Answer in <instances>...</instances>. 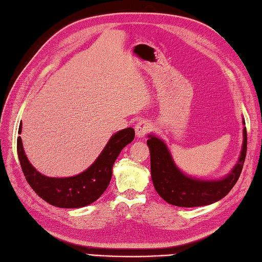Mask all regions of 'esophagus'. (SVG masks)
<instances>
[{
    "label": "esophagus",
    "instance_id": "esophagus-1",
    "mask_svg": "<svg viewBox=\"0 0 262 262\" xmlns=\"http://www.w3.org/2000/svg\"><path fill=\"white\" fill-rule=\"evenodd\" d=\"M135 129H136L137 137L138 138H143L149 131H150L151 124H150V122L147 121V120H141L136 124Z\"/></svg>",
    "mask_w": 262,
    "mask_h": 262
}]
</instances>
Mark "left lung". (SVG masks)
I'll use <instances>...</instances> for the list:
<instances>
[{"instance_id": "obj_1", "label": "left lung", "mask_w": 262, "mask_h": 262, "mask_svg": "<svg viewBox=\"0 0 262 262\" xmlns=\"http://www.w3.org/2000/svg\"><path fill=\"white\" fill-rule=\"evenodd\" d=\"M242 122L245 125L244 119ZM147 145L150 151L151 180L157 193L170 205L191 208L220 201L233 189L243 168L248 137L244 126L242 149L236 164L231 172L217 180L196 179L183 173L175 164L166 143L152 133L148 135Z\"/></svg>"}]
</instances>
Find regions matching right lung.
<instances>
[{
	"mask_svg": "<svg viewBox=\"0 0 262 262\" xmlns=\"http://www.w3.org/2000/svg\"><path fill=\"white\" fill-rule=\"evenodd\" d=\"M23 124L20 123V135ZM135 139L132 127L116 132L99 154L97 159L82 173L69 178H50L39 173L27 158L21 137H18L19 162L27 182L41 199L60 208H81L97 200L107 189L117 156Z\"/></svg>",
	"mask_w": 262,
	"mask_h": 262,
	"instance_id": "1",
	"label": "right lung"
}]
</instances>
